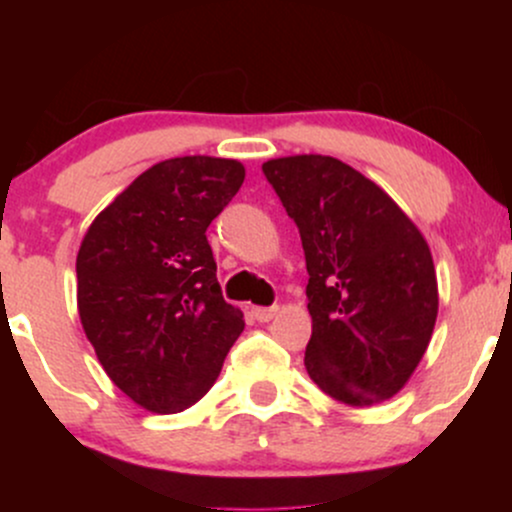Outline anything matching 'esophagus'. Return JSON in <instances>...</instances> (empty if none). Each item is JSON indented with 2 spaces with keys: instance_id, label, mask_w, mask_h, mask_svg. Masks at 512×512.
I'll use <instances>...</instances> for the list:
<instances>
[{
  "instance_id": "obj_1",
  "label": "esophagus",
  "mask_w": 512,
  "mask_h": 512,
  "mask_svg": "<svg viewBox=\"0 0 512 512\" xmlns=\"http://www.w3.org/2000/svg\"><path fill=\"white\" fill-rule=\"evenodd\" d=\"M276 313H279V308H276V305H274V308H255V310H252V315H255L257 322L274 320Z\"/></svg>"
}]
</instances>
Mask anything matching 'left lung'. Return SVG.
<instances>
[{
  "mask_svg": "<svg viewBox=\"0 0 512 512\" xmlns=\"http://www.w3.org/2000/svg\"><path fill=\"white\" fill-rule=\"evenodd\" d=\"M262 170L301 231L310 380L349 407L387 402L409 383L436 327L438 279L424 233L339 158L281 156Z\"/></svg>",
  "mask_w": 512,
  "mask_h": 512,
  "instance_id": "obj_1",
  "label": "left lung"
}]
</instances>
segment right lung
<instances>
[{
    "mask_svg": "<svg viewBox=\"0 0 512 512\" xmlns=\"http://www.w3.org/2000/svg\"><path fill=\"white\" fill-rule=\"evenodd\" d=\"M243 180L236 158H168L127 185L81 240V327L108 378L146 411L197 404L243 332L207 243Z\"/></svg>",
    "mask_w": 512,
    "mask_h": 512,
    "instance_id": "add662e5",
    "label": "right lung"
}]
</instances>
